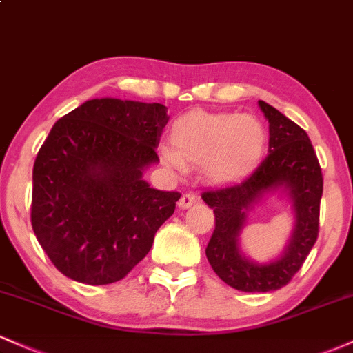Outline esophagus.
Listing matches in <instances>:
<instances>
[{
	"label": "esophagus",
	"instance_id": "obj_1",
	"mask_svg": "<svg viewBox=\"0 0 353 353\" xmlns=\"http://www.w3.org/2000/svg\"><path fill=\"white\" fill-rule=\"evenodd\" d=\"M196 202H197L196 194H194V192H184V194H182L181 199H179V208L181 209H188L192 204H196Z\"/></svg>",
	"mask_w": 353,
	"mask_h": 353
}]
</instances>
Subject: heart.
<instances>
[{"instance_id":"b5f03b06","label":"heart","mask_w":353,"mask_h":353,"mask_svg":"<svg viewBox=\"0 0 353 353\" xmlns=\"http://www.w3.org/2000/svg\"><path fill=\"white\" fill-rule=\"evenodd\" d=\"M172 148L161 151L164 164L185 169L202 163L209 181L232 184L257 168L267 145V131L257 117L202 109L177 117L171 128Z\"/></svg>"}]
</instances>
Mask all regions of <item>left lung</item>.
Returning <instances> with one entry per match:
<instances>
[{
    "mask_svg": "<svg viewBox=\"0 0 353 353\" xmlns=\"http://www.w3.org/2000/svg\"><path fill=\"white\" fill-rule=\"evenodd\" d=\"M259 106L269 119L267 157L242 182L202 192V199L216 216V229L205 249L208 261L222 281L242 292L282 289L301 270L319 237L323 190L322 169L307 132L264 101H259ZM279 185L290 190L294 202V236L279 261L259 266L240 254L236 237L243 225L245 209Z\"/></svg>",
    "mask_w": 353,
    "mask_h": 353,
    "instance_id": "left-lung-1",
    "label": "left lung"
}]
</instances>
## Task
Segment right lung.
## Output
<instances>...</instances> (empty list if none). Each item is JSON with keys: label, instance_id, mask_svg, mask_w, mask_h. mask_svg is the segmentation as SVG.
<instances>
[{"label": "right lung", "instance_id": "right-lung-1", "mask_svg": "<svg viewBox=\"0 0 353 353\" xmlns=\"http://www.w3.org/2000/svg\"><path fill=\"white\" fill-rule=\"evenodd\" d=\"M168 121L159 103L103 98L52 125L34 161L31 225L61 274L106 285L151 250L181 199L143 179Z\"/></svg>", "mask_w": 353, "mask_h": 353}]
</instances>
